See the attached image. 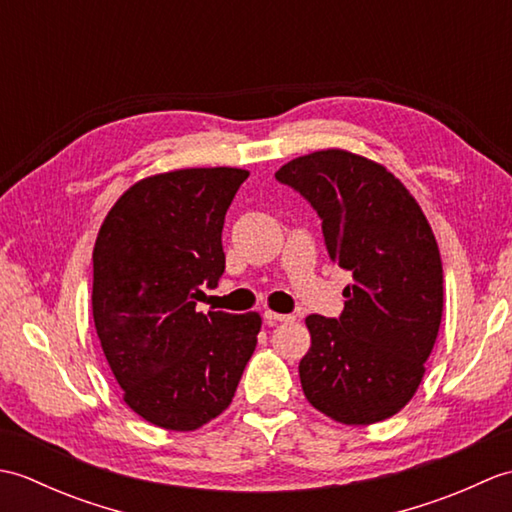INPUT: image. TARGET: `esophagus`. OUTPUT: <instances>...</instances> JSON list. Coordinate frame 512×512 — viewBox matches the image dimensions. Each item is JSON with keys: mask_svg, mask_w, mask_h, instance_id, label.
I'll return each instance as SVG.
<instances>
[{"mask_svg": "<svg viewBox=\"0 0 512 512\" xmlns=\"http://www.w3.org/2000/svg\"><path fill=\"white\" fill-rule=\"evenodd\" d=\"M264 319L268 321V325H275V323H290V321H295V314H281V312L266 310V312H264Z\"/></svg>", "mask_w": 512, "mask_h": 512, "instance_id": "34e87169", "label": "esophagus"}]
</instances>
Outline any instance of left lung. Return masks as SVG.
Segmentation results:
<instances>
[{
  "instance_id": "left-lung-1",
  "label": "left lung",
  "mask_w": 512,
  "mask_h": 512,
  "mask_svg": "<svg viewBox=\"0 0 512 512\" xmlns=\"http://www.w3.org/2000/svg\"><path fill=\"white\" fill-rule=\"evenodd\" d=\"M275 178L314 206L330 259L354 277L339 319H306L303 394L354 427L396 416L422 383L442 321V259L427 217L394 173L345 149L299 156Z\"/></svg>"
}]
</instances>
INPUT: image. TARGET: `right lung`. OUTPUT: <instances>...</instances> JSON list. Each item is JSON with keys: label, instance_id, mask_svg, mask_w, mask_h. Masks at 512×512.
<instances>
[{"label": "right lung", "instance_id": "right-lung-1", "mask_svg": "<svg viewBox=\"0 0 512 512\" xmlns=\"http://www.w3.org/2000/svg\"><path fill=\"white\" fill-rule=\"evenodd\" d=\"M237 167H191L132 184L105 215L92 314L125 405L169 431H195L231 405L262 317L195 310L224 273L222 228Z\"/></svg>", "mask_w": 512, "mask_h": 512}]
</instances>
